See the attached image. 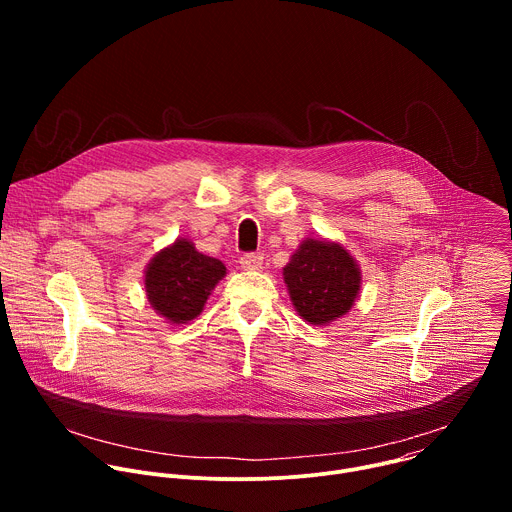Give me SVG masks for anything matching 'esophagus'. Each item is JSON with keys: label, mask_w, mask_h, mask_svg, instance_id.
<instances>
[{"label": "esophagus", "mask_w": 512, "mask_h": 512, "mask_svg": "<svg viewBox=\"0 0 512 512\" xmlns=\"http://www.w3.org/2000/svg\"><path fill=\"white\" fill-rule=\"evenodd\" d=\"M239 263H241V267H243V269L253 271V269H261V265H263V257H261V253H243Z\"/></svg>", "instance_id": "obj_1"}]
</instances>
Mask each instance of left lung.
Instances as JSON below:
<instances>
[{"instance_id": "obj_1", "label": "left lung", "mask_w": 512, "mask_h": 512, "mask_svg": "<svg viewBox=\"0 0 512 512\" xmlns=\"http://www.w3.org/2000/svg\"><path fill=\"white\" fill-rule=\"evenodd\" d=\"M283 277L300 316L326 324L344 316L360 289L354 259L336 243L306 241L283 267Z\"/></svg>"}]
</instances>
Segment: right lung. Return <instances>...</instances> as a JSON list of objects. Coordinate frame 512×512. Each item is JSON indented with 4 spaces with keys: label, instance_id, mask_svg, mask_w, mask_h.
I'll return each instance as SVG.
<instances>
[{
    "label": "right lung",
    "instance_id": "1",
    "mask_svg": "<svg viewBox=\"0 0 512 512\" xmlns=\"http://www.w3.org/2000/svg\"><path fill=\"white\" fill-rule=\"evenodd\" d=\"M225 271L221 261L198 253L182 239L152 259L145 271V291L154 310L172 324H184L202 312L210 289Z\"/></svg>",
    "mask_w": 512,
    "mask_h": 512
}]
</instances>
